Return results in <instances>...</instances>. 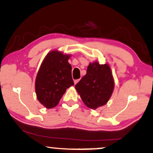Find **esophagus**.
<instances>
[{
  "label": "esophagus",
  "mask_w": 153,
  "mask_h": 153,
  "mask_svg": "<svg viewBox=\"0 0 153 153\" xmlns=\"http://www.w3.org/2000/svg\"><path fill=\"white\" fill-rule=\"evenodd\" d=\"M80 81V79H75L74 81V84L76 85L77 83H78V82Z\"/></svg>",
  "instance_id": "esophagus-1"
}]
</instances>
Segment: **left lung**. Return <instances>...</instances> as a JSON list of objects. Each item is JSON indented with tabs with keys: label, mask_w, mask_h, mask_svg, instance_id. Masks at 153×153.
<instances>
[{
	"label": "left lung",
	"mask_w": 153,
	"mask_h": 153,
	"mask_svg": "<svg viewBox=\"0 0 153 153\" xmlns=\"http://www.w3.org/2000/svg\"><path fill=\"white\" fill-rule=\"evenodd\" d=\"M114 82L107 64L90 63L87 73L75 85L85 105L92 109L106 104L111 97Z\"/></svg>",
	"instance_id": "left-lung-1"
}]
</instances>
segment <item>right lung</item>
Wrapping results in <instances>:
<instances>
[{
	"mask_svg": "<svg viewBox=\"0 0 153 153\" xmlns=\"http://www.w3.org/2000/svg\"><path fill=\"white\" fill-rule=\"evenodd\" d=\"M69 55L53 51L46 56L36 80L37 98L48 109L59 104L66 89L73 85Z\"/></svg>",
	"mask_w": 153,
	"mask_h": 153,
	"instance_id": "1",
	"label": "right lung"
}]
</instances>
